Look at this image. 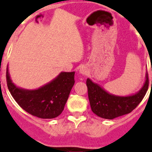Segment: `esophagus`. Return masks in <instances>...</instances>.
<instances>
[{
	"instance_id": "1",
	"label": "esophagus",
	"mask_w": 152,
	"mask_h": 152,
	"mask_svg": "<svg viewBox=\"0 0 152 152\" xmlns=\"http://www.w3.org/2000/svg\"><path fill=\"white\" fill-rule=\"evenodd\" d=\"M80 72L81 74H83V75H86V74L88 73V70L84 67H81L80 69Z\"/></svg>"
}]
</instances>
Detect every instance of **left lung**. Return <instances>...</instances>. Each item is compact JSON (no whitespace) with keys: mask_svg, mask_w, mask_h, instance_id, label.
I'll return each instance as SVG.
<instances>
[{"mask_svg":"<svg viewBox=\"0 0 152 152\" xmlns=\"http://www.w3.org/2000/svg\"><path fill=\"white\" fill-rule=\"evenodd\" d=\"M86 83L88 91V99L93 113L102 118L111 120L129 113L139 105L148 89V76L147 73L145 83L138 92L128 96L110 94L89 78Z\"/></svg>","mask_w":152,"mask_h":152,"instance_id":"obj_1","label":"left lung"}]
</instances>
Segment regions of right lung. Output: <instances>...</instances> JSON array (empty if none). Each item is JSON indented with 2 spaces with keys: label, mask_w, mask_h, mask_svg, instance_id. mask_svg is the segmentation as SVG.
Segmentation results:
<instances>
[{
  "label": "right lung",
  "mask_w": 152,
  "mask_h": 152,
  "mask_svg": "<svg viewBox=\"0 0 152 152\" xmlns=\"http://www.w3.org/2000/svg\"><path fill=\"white\" fill-rule=\"evenodd\" d=\"M75 72H61L55 79L35 90L18 88L12 83L7 68L6 80L11 95L27 113L43 119L57 118L62 113L72 88Z\"/></svg>",
  "instance_id": "right-lung-1"
}]
</instances>
